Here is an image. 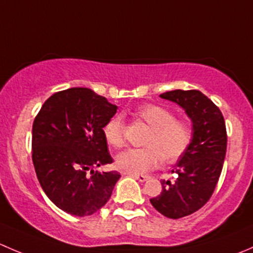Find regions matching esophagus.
<instances>
[{"mask_svg": "<svg viewBox=\"0 0 253 253\" xmlns=\"http://www.w3.org/2000/svg\"><path fill=\"white\" fill-rule=\"evenodd\" d=\"M129 176H131V177H133V178H136V180H138V181H141V182H144V181H147V180H149V176L148 175H137V174H128Z\"/></svg>", "mask_w": 253, "mask_h": 253, "instance_id": "1", "label": "esophagus"}]
</instances>
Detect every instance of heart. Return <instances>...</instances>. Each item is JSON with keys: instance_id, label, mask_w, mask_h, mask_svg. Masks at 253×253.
I'll list each match as a JSON object with an SVG mask.
<instances>
[{"instance_id": "heart-1", "label": "heart", "mask_w": 253, "mask_h": 253, "mask_svg": "<svg viewBox=\"0 0 253 253\" xmlns=\"http://www.w3.org/2000/svg\"><path fill=\"white\" fill-rule=\"evenodd\" d=\"M138 120L150 127L144 148H131L116 157V165L128 174H144L165 162L177 160L190 145L192 129L190 125L176 120L175 115L163 106L145 104L133 111ZM106 143L114 148L122 147L125 141V124L121 116L116 115L108 120L103 128Z\"/></svg>"}]
</instances>
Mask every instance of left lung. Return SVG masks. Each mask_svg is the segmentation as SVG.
Segmentation results:
<instances>
[{
  "label": "left lung",
  "instance_id": "obj_1",
  "mask_svg": "<svg viewBox=\"0 0 253 253\" xmlns=\"http://www.w3.org/2000/svg\"><path fill=\"white\" fill-rule=\"evenodd\" d=\"M160 98L177 104L192 122V139L178 158L175 182L162 181L163 191L150 203L167 218L190 215L208 202L223 169L226 128L218 106L200 90H171Z\"/></svg>",
  "mask_w": 253,
  "mask_h": 253
}]
</instances>
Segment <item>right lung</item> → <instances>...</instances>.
I'll use <instances>...</instances> for the list:
<instances>
[{
	"instance_id": "obj_1",
	"label": "right lung",
	"mask_w": 253,
	"mask_h": 253,
	"mask_svg": "<svg viewBox=\"0 0 253 253\" xmlns=\"http://www.w3.org/2000/svg\"><path fill=\"white\" fill-rule=\"evenodd\" d=\"M117 109L91 89L77 86L51 95L35 117V172L51 202L66 213H95L121 177L117 171L94 170L112 163L103 128Z\"/></svg>"
}]
</instances>
